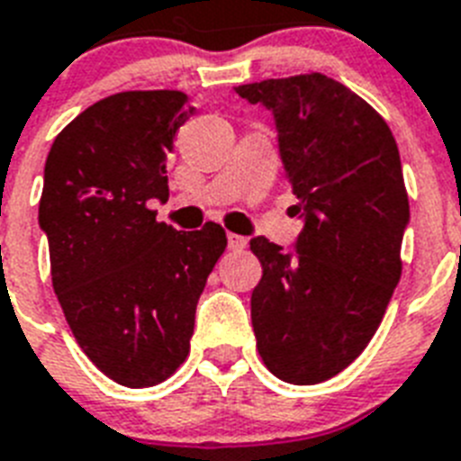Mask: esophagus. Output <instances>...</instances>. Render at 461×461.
Returning a JSON list of instances; mask_svg holds the SVG:
<instances>
[{
	"mask_svg": "<svg viewBox=\"0 0 461 461\" xmlns=\"http://www.w3.org/2000/svg\"><path fill=\"white\" fill-rule=\"evenodd\" d=\"M228 247H230V249H235V252H240V249H245L247 247V238H242V235H235V233H228Z\"/></svg>",
	"mask_w": 461,
	"mask_h": 461,
	"instance_id": "1",
	"label": "esophagus"
}]
</instances>
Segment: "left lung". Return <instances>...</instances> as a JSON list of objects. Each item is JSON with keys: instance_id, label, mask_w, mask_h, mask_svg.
Here are the masks:
<instances>
[{"instance_id": "8db88e82", "label": "left lung", "mask_w": 461, "mask_h": 461, "mask_svg": "<svg viewBox=\"0 0 461 461\" xmlns=\"http://www.w3.org/2000/svg\"><path fill=\"white\" fill-rule=\"evenodd\" d=\"M273 110L306 226L296 252L254 238L258 356L287 384H321L365 351L401 280L410 203L398 146L370 103L321 72L235 86Z\"/></svg>"}]
</instances>
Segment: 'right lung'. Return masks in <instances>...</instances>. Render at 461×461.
<instances>
[{
    "instance_id": "right-lung-1",
    "label": "right lung",
    "mask_w": 461,
    "mask_h": 461,
    "mask_svg": "<svg viewBox=\"0 0 461 461\" xmlns=\"http://www.w3.org/2000/svg\"><path fill=\"white\" fill-rule=\"evenodd\" d=\"M195 108L174 89L120 91L89 105L49 150L40 226L72 337L129 389L169 379L190 353L195 306L226 230L185 233L155 219L167 158Z\"/></svg>"
}]
</instances>
